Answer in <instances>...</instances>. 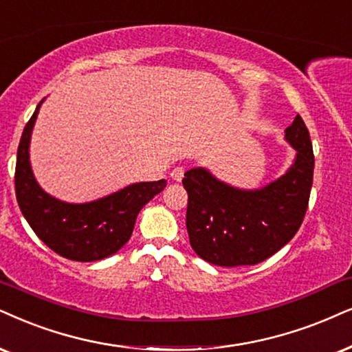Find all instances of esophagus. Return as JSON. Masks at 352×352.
I'll use <instances>...</instances> for the list:
<instances>
[{"label":"esophagus","instance_id":"esophagus-1","mask_svg":"<svg viewBox=\"0 0 352 352\" xmlns=\"http://www.w3.org/2000/svg\"><path fill=\"white\" fill-rule=\"evenodd\" d=\"M184 168L182 167H175L173 168V170L170 172V177H172V180H175V182H182V179H184Z\"/></svg>","mask_w":352,"mask_h":352}]
</instances>
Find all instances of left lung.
Wrapping results in <instances>:
<instances>
[{
	"label": "left lung",
	"mask_w": 352,
	"mask_h": 352,
	"mask_svg": "<svg viewBox=\"0 0 352 352\" xmlns=\"http://www.w3.org/2000/svg\"><path fill=\"white\" fill-rule=\"evenodd\" d=\"M284 133L296 149L294 162L261 188H237L204 167L185 172L186 230L191 248L204 261L228 268L256 265L281 250L299 230L312 190L314 149L300 115Z\"/></svg>",
	"instance_id": "8db88e82"
}]
</instances>
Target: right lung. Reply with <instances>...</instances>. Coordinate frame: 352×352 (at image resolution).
<instances>
[{
	"instance_id": "obj_1",
	"label": "right lung",
	"mask_w": 352,
	"mask_h": 352,
	"mask_svg": "<svg viewBox=\"0 0 352 352\" xmlns=\"http://www.w3.org/2000/svg\"><path fill=\"white\" fill-rule=\"evenodd\" d=\"M22 131L16 161V198L37 237L58 255L74 261H97L117 253L131 237L146 203L166 188V180L140 182L89 203L53 198L35 180L30 167V136L40 105Z\"/></svg>"
}]
</instances>
